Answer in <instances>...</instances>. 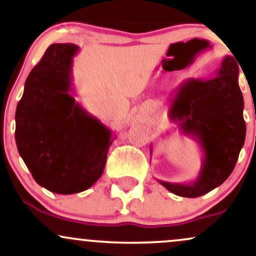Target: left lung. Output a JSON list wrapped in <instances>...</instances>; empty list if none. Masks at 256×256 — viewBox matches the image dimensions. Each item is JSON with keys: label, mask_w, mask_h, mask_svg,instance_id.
<instances>
[{"label": "left lung", "mask_w": 256, "mask_h": 256, "mask_svg": "<svg viewBox=\"0 0 256 256\" xmlns=\"http://www.w3.org/2000/svg\"><path fill=\"white\" fill-rule=\"evenodd\" d=\"M238 73L236 58L228 55L214 77L190 78L177 89L171 118L179 122L184 134L195 138L204 158L195 182L177 184L158 179L174 195L198 198L222 185L234 171L246 140Z\"/></svg>", "instance_id": "1"}]
</instances>
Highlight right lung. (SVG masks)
I'll return each instance as SVG.
<instances>
[{"instance_id":"1","label":"right lung","mask_w":256,"mask_h":256,"mask_svg":"<svg viewBox=\"0 0 256 256\" xmlns=\"http://www.w3.org/2000/svg\"><path fill=\"white\" fill-rule=\"evenodd\" d=\"M76 44H52L32 68L16 106V142L40 186L62 195L84 192L104 172L112 131L72 95Z\"/></svg>"}]
</instances>
